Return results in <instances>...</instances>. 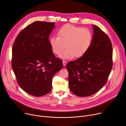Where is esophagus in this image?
I'll return each instance as SVG.
<instances>
[{"label":"esophagus","mask_w":126,"mask_h":126,"mask_svg":"<svg viewBox=\"0 0 126 126\" xmlns=\"http://www.w3.org/2000/svg\"><path fill=\"white\" fill-rule=\"evenodd\" d=\"M66 64H67V61H65V60H63V66H66Z\"/></svg>","instance_id":"obj_1"}]
</instances>
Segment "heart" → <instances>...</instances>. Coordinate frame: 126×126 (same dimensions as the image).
Returning a JSON list of instances; mask_svg holds the SVG:
<instances>
[{
  "mask_svg": "<svg viewBox=\"0 0 126 126\" xmlns=\"http://www.w3.org/2000/svg\"><path fill=\"white\" fill-rule=\"evenodd\" d=\"M58 36L54 35L50 39V44L54 54L59 55L65 47L60 57L69 59L73 56L78 58L84 55L89 48L93 34L90 29L66 24L58 32Z\"/></svg>",
  "mask_w": 126,
  "mask_h": 126,
  "instance_id": "1",
  "label": "heart"
}]
</instances>
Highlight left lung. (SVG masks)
<instances>
[{
  "label": "left lung",
  "mask_w": 126,
  "mask_h": 126,
  "mask_svg": "<svg viewBox=\"0 0 126 126\" xmlns=\"http://www.w3.org/2000/svg\"><path fill=\"white\" fill-rule=\"evenodd\" d=\"M94 34L86 53L69 62V86L73 94L87 97L97 93L106 83L112 67V47L105 33L93 25Z\"/></svg>",
  "instance_id": "obj_1"
}]
</instances>
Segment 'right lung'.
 <instances>
[{
	"label": "right lung",
	"instance_id": "right-lung-1",
	"mask_svg": "<svg viewBox=\"0 0 126 126\" xmlns=\"http://www.w3.org/2000/svg\"><path fill=\"white\" fill-rule=\"evenodd\" d=\"M55 23L35 21L18 35L12 49V66L20 87L40 97L52 90L54 75L63 68L48 40Z\"/></svg>",
	"mask_w": 126,
	"mask_h": 126
}]
</instances>
